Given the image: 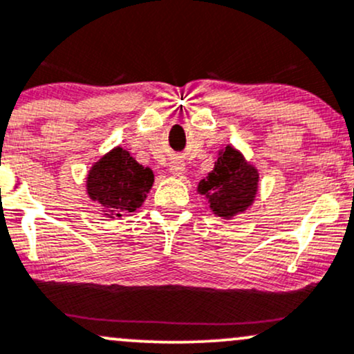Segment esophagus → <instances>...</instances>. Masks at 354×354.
<instances>
[{"mask_svg": "<svg viewBox=\"0 0 354 354\" xmlns=\"http://www.w3.org/2000/svg\"><path fill=\"white\" fill-rule=\"evenodd\" d=\"M169 173L173 174V176H176V178L183 176V173H185V162H183V159L174 158L173 161L169 162Z\"/></svg>", "mask_w": 354, "mask_h": 354, "instance_id": "esophagus-1", "label": "esophagus"}]
</instances>
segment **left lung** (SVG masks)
<instances>
[{
  "mask_svg": "<svg viewBox=\"0 0 354 354\" xmlns=\"http://www.w3.org/2000/svg\"><path fill=\"white\" fill-rule=\"evenodd\" d=\"M196 192L208 200L216 216L232 220L254 205L259 192V169L232 145L218 151L215 168L198 183Z\"/></svg>",
  "mask_w": 354,
  "mask_h": 354,
  "instance_id": "left-lung-1",
  "label": "left lung"
}]
</instances>
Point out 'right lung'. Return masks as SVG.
Returning a JSON list of instances; mask_svg holds the SVG:
<instances>
[{"mask_svg":"<svg viewBox=\"0 0 354 354\" xmlns=\"http://www.w3.org/2000/svg\"><path fill=\"white\" fill-rule=\"evenodd\" d=\"M154 183L153 169L139 165L124 147L115 146L88 169L87 195L107 218L141 208Z\"/></svg>","mask_w":354,"mask_h":354,"instance_id":"1","label":"right lung"}]
</instances>
